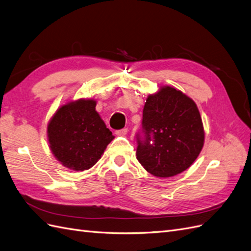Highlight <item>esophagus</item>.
Instances as JSON below:
<instances>
[{
  "label": "esophagus",
  "instance_id": "34e87169",
  "mask_svg": "<svg viewBox=\"0 0 251 251\" xmlns=\"http://www.w3.org/2000/svg\"><path fill=\"white\" fill-rule=\"evenodd\" d=\"M127 132H128V129H127V128H123V129H120V130H117V131H115V133H117L118 136H122V137H123V136H126Z\"/></svg>",
  "mask_w": 251,
  "mask_h": 251
}]
</instances>
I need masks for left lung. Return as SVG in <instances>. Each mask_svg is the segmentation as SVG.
<instances>
[{"instance_id":"obj_1","label":"left lung","mask_w":251,"mask_h":251,"mask_svg":"<svg viewBox=\"0 0 251 251\" xmlns=\"http://www.w3.org/2000/svg\"><path fill=\"white\" fill-rule=\"evenodd\" d=\"M137 134V159L151 175L168 178L189 169L201 153L204 131L201 113L189 96L170 86L150 94Z\"/></svg>"}]
</instances>
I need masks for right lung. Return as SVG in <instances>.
<instances>
[{"label":"right lung","instance_id":"right-lung-1","mask_svg":"<svg viewBox=\"0 0 251 251\" xmlns=\"http://www.w3.org/2000/svg\"><path fill=\"white\" fill-rule=\"evenodd\" d=\"M95 106L94 100L69 101L57 109L49 122L50 149L55 158L70 170L92 168L114 138Z\"/></svg>","mask_w":251,"mask_h":251}]
</instances>
